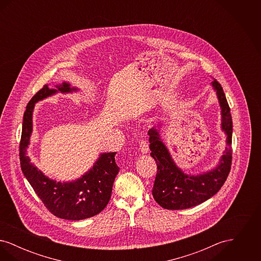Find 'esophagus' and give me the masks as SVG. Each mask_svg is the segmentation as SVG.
<instances>
[{"label":"esophagus","mask_w":261,"mask_h":261,"mask_svg":"<svg viewBox=\"0 0 261 261\" xmlns=\"http://www.w3.org/2000/svg\"><path fill=\"white\" fill-rule=\"evenodd\" d=\"M139 147H140V149L143 153H149V143L146 140H142L139 143Z\"/></svg>","instance_id":"obj_1"}]
</instances>
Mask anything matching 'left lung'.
I'll use <instances>...</instances> for the list:
<instances>
[{
	"instance_id": "1",
	"label": "left lung",
	"mask_w": 261,
	"mask_h": 261,
	"mask_svg": "<svg viewBox=\"0 0 261 261\" xmlns=\"http://www.w3.org/2000/svg\"><path fill=\"white\" fill-rule=\"evenodd\" d=\"M221 107L222 129L227 134L228 148L220 164L211 172L189 176L174 163L169 152L161 141L159 131L149 129L150 155L158 165V173L152 188L155 201L165 210H186L211 199L223 186L232 165V116L223 89L217 80L212 82Z\"/></svg>"
}]
</instances>
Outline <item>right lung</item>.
<instances>
[{
	"label": "right lung",
	"instance_id": "obj_1",
	"mask_svg": "<svg viewBox=\"0 0 261 261\" xmlns=\"http://www.w3.org/2000/svg\"><path fill=\"white\" fill-rule=\"evenodd\" d=\"M57 89L43 86L26 107L19 144L20 166L26 179L50 213L62 219L82 220L99 214L107 206L119 167L114 158L116 152L102 153L93 168L82 178L70 183H61L50 180L30 162L26 148L32 132V112L35 102L58 91L62 93L76 91L68 83H62Z\"/></svg>",
	"mask_w": 261,
	"mask_h": 261
}]
</instances>
